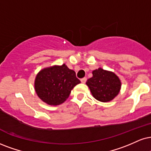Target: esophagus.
<instances>
[{
	"instance_id": "obj_1",
	"label": "esophagus",
	"mask_w": 151,
	"mask_h": 151,
	"mask_svg": "<svg viewBox=\"0 0 151 151\" xmlns=\"http://www.w3.org/2000/svg\"><path fill=\"white\" fill-rule=\"evenodd\" d=\"M86 81H87L86 78H83L81 79V81L82 83H85V82H86Z\"/></svg>"
}]
</instances>
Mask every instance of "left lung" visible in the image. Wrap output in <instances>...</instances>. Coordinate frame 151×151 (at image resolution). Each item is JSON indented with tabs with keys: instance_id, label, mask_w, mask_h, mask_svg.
Here are the masks:
<instances>
[{
	"instance_id": "left-lung-1",
	"label": "left lung",
	"mask_w": 151,
	"mask_h": 151,
	"mask_svg": "<svg viewBox=\"0 0 151 151\" xmlns=\"http://www.w3.org/2000/svg\"><path fill=\"white\" fill-rule=\"evenodd\" d=\"M92 75L87 81L86 85L96 100L109 102L119 94L121 81L115 73L99 68L93 70Z\"/></svg>"
}]
</instances>
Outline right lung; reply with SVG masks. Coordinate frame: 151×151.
<instances>
[{"mask_svg": "<svg viewBox=\"0 0 151 151\" xmlns=\"http://www.w3.org/2000/svg\"><path fill=\"white\" fill-rule=\"evenodd\" d=\"M81 83L76 72L61 66L47 67L40 70L36 76L34 88L37 95L48 105H60L69 96L73 87Z\"/></svg>", "mask_w": 151, "mask_h": 151, "instance_id": "right-lung-1", "label": "right lung"}]
</instances>
